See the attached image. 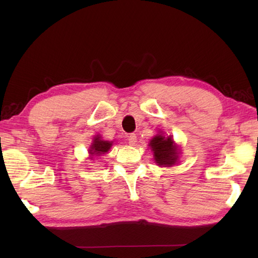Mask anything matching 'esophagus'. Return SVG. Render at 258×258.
Wrapping results in <instances>:
<instances>
[{"label": "esophagus", "instance_id": "obj_1", "mask_svg": "<svg viewBox=\"0 0 258 258\" xmlns=\"http://www.w3.org/2000/svg\"><path fill=\"white\" fill-rule=\"evenodd\" d=\"M128 144L130 145H135V143H136V142H138V136H136V134H131L130 136H128Z\"/></svg>", "mask_w": 258, "mask_h": 258}]
</instances>
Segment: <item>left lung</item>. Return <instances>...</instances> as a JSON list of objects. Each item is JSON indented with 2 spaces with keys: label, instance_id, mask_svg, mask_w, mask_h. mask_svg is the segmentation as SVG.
<instances>
[{
  "label": "left lung",
  "instance_id": "obj_1",
  "mask_svg": "<svg viewBox=\"0 0 258 258\" xmlns=\"http://www.w3.org/2000/svg\"><path fill=\"white\" fill-rule=\"evenodd\" d=\"M150 146L154 153V160L157 165L169 167L178 162V147L174 143L172 136L157 134L150 142Z\"/></svg>",
  "mask_w": 258,
  "mask_h": 258
}]
</instances>
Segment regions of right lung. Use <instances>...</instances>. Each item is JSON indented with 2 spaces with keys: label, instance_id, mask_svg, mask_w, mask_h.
I'll use <instances>...</instances> for the list:
<instances>
[{
  "label": "right lung",
  "instance_id": "add662e5",
  "mask_svg": "<svg viewBox=\"0 0 258 258\" xmlns=\"http://www.w3.org/2000/svg\"><path fill=\"white\" fill-rule=\"evenodd\" d=\"M113 142L108 141H103L100 135H96L94 140H93V143L90 146L89 153L92 156H100L102 154H105L111 149Z\"/></svg>",
  "mask_w": 258,
  "mask_h": 258
}]
</instances>
